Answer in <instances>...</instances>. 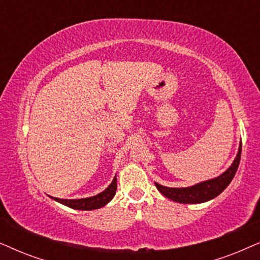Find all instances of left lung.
<instances>
[{
  "label": "left lung",
  "instance_id": "obj_1",
  "mask_svg": "<svg viewBox=\"0 0 260 260\" xmlns=\"http://www.w3.org/2000/svg\"><path fill=\"white\" fill-rule=\"evenodd\" d=\"M240 157L241 144L232 166H231L225 173H222L221 175L215 177V179L204 181V182L195 184V186L186 188H169L161 186V184L158 183H155V186L166 198H168L173 201L180 202V204H201V202L209 201L212 200V199H214L215 197H218V195L229 186L231 181L233 180V177L237 173L238 167H239Z\"/></svg>",
  "mask_w": 260,
  "mask_h": 260
}]
</instances>
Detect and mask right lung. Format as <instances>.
I'll return each mask as SVG.
<instances>
[{"label": "right lung", "mask_w": 260, "mask_h": 260, "mask_svg": "<svg viewBox=\"0 0 260 260\" xmlns=\"http://www.w3.org/2000/svg\"><path fill=\"white\" fill-rule=\"evenodd\" d=\"M117 190V179L116 176L113 177L112 182L110 186L106 188L104 191L99 193L94 197L91 198H85V199H77V200H67V199H58L53 198L55 201L60 202V204L67 206V207L73 208V209H80V211H92V209H98L105 206L108 202L112 200V198L115 197Z\"/></svg>", "instance_id": "add662e5"}]
</instances>
